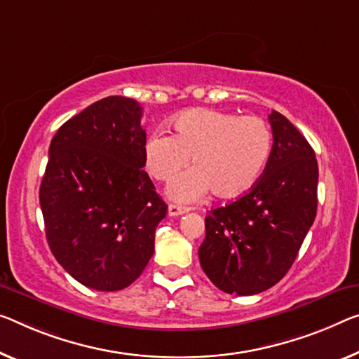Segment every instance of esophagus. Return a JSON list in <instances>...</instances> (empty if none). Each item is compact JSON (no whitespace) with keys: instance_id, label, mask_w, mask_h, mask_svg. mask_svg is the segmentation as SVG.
Returning a JSON list of instances; mask_svg holds the SVG:
<instances>
[{"instance_id":"esophagus-1","label":"esophagus","mask_w":359,"mask_h":359,"mask_svg":"<svg viewBox=\"0 0 359 359\" xmlns=\"http://www.w3.org/2000/svg\"><path fill=\"white\" fill-rule=\"evenodd\" d=\"M189 210V207L178 205V203H170L168 205V215L170 217H178V215H183Z\"/></svg>"}]
</instances>
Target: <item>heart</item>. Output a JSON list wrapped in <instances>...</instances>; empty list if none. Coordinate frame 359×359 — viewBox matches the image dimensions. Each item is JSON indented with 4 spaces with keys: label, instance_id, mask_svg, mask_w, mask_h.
Here are the masks:
<instances>
[{
    "label": "heart",
    "instance_id": "1",
    "mask_svg": "<svg viewBox=\"0 0 359 359\" xmlns=\"http://www.w3.org/2000/svg\"><path fill=\"white\" fill-rule=\"evenodd\" d=\"M173 130L175 135L154 131L144 144V158L149 173L167 181L192 156L196 167L168 186V196L180 202H194L212 189L222 198L245 194L271 156V130L255 115L192 109L176 115Z\"/></svg>",
    "mask_w": 359,
    "mask_h": 359
}]
</instances>
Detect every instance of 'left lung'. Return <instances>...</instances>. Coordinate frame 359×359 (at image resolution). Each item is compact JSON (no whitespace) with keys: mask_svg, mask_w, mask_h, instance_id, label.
Returning a JSON list of instances; mask_svg holds the SVG:
<instances>
[{"mask_svg":"<svg viewBox=\"0 0 359 359\" xmlns=\"http://www.w3.org/2000/svg\"><path fill=\"white\" fill-rule=\"evenodd\" d=\"M269 125L273 149L262 178L205 217L198 260L226 294L255 295L278 284L316 217L318 162L310 142L276 110Z\"/></svg>","mask_w":359,"mask_h":359,"instance_id":"1","label":"left lung"}]
</instances>
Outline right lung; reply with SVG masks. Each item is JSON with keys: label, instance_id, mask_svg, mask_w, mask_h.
Wrapping results in <instances>:
<instances>
[{"label": "right lung", "instance_id": "add662e5", "mask_svg": "<svg viewBox=\"0 0 359 359\" xmlns=\"http://www.w3.org/2000/svg\"><path fill=\"white\" fill-rule=\"evenodd\" d=\"M135 99L109 96L67 120L49 146L40 205L53 255L86 287L140 278L167 215L144 172L146 131Z\"/></svg>", "mask_w": 359, "mask_h": 359}]
</instances>
